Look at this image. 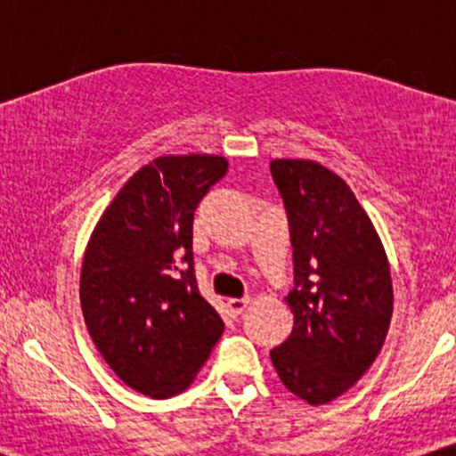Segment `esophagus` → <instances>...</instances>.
<instances>
[{
	"instance_id": "1",
	"label": "esophagus",
	"mask_w": 456,
	"mask_h": 456,
	"mask_svg": "<svg viewBox=\"0 0 456 456\" xmlns=\"http://www.w3.org/2000/svg\"><path fill=\"white\" fill-rule=\"evenodd\" d=\"M246 306H248V297H233V300H229V302H227V308H229V313H232L233 317L242 315Z\"/></svg>"
}]
</instances>
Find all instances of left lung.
<instances>
[{
  "label": "left lung",
  "instance_id": "8db88e82",
  "mask_svg": "<svg viewBox=\"0 0 456 456\" xmlns=\"http://www.w3.org/2000/svg\"><path fill=\"white\" fill-rule=\"evenodd\" d=\"M289 218L294 330L270 352L287 390L319 405L349 390L378 358L392 317L388 257L337 174L313 160H272Z\"/></svg>",
  "mask_w": 456,
  "mask_h": 456
}]
</instances>
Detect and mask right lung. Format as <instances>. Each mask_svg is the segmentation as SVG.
<instances>
[{
    "label": "right lung",
    "mask_w": 456,
    "mask_h": 456,
    "mask_svg": "<svg viewBox=\"0 0 456 456\" xmlns=\"http://www.w3.org/2000/svg\"><path fill=\"white\" fill-rule=\"evenodd\" d=\"M227 174L223 156H162L124 184L94 229L81 270L86 326L104 362L141 395L188 388L221 338L199 294L192 218Z\"/></svg>",
    "instance_id": "obj_1"
}]
</instances>
